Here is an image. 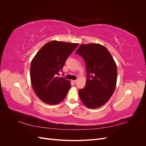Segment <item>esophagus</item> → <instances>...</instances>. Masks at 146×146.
I'll use <instances>...</instances> for the list:
<instances>
[{
  "label": "esophagus",
  "instance_id": "1",
  "mask_svg": "<svg viewBox=\"0 0 146 146\" xmlns=\"http://www.w3.org/2000/svg\"><path fill=\"white\" fill-rule=\"evenodd\" d=\"M77 80H72V83L73 84H74V85H75V84H76V83H77Z\"/></svg>",
  "mask_w": 146,
  "mask_h": 146
}]
</instances>
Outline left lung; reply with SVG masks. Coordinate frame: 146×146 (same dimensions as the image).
<instances>
[{
    "label": "left lung",
    "mask_w": 146,
    "mask_h": 146,
    "mask_svg": "<svg viewBox=\"0 0 146 146\" xmlns=\"http://www.w3.org/2000/svg\"><path fill=\"white\" fill-rule=\"evenodd\" d=\"M85 60L87 79L86 85L78 94L88 108H97L110 99L117 82V66L105 47L99 44H82L76 51Z\"/></svg>",
    "instance_id": "left-lung-1"
}]
</instances>
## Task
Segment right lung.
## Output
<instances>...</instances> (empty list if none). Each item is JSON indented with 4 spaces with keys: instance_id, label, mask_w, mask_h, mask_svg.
I'll return each instance as SVG.
<instances>
[{
    "instance_id": "add662e5",
    "label": "right lung",
    "mask_w": 146,
    "mask_h": 146,
    "mask_svg": "<svg viewBox=\"0 0 146 146\" xmlns=\"http://www.w3.org/2000/svg\"><path fill=\"white\" fill-rule=\"evenodd\" d=\"M77 43L57 41L47 42L39 50L30 65L33 89L42 102L50 105L63 100L70 89V81L59 77L68 56L78 46Z\"/></svg>"
}]
</instances>
